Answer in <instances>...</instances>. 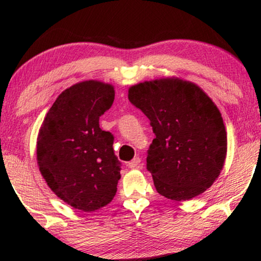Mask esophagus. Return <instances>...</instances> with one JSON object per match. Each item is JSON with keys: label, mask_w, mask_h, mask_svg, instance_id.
<instances>
[{"label": "esophagus", "mask_w": 261, "mask_h": 261, "mask_svg": "<svg viewBox=\"0 0 261 261\" xmlns=\"http://www.w3.org/2000/svg\"><path fill=\"white\" fill-rule=\"evenodd\" d=\"M140 165H141V159L139 158V156H135L132 162L128 163V167H129V169H139Z\"/></svg>", "instance_id": "obj_1"}]
</instances>
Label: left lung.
I'll return each mask as SVG.
<instances>
[{
  "mask_svg": "<svg viewBox=\"0 0 261 261\" xmlns=\"http://www.w3.org/2000/svg\"><path fill=\"white\" fill-rule=\"evenodd\" d=\"M128 98L155 135L146 162L156 191L188 201L212 187L226 159L227 133L209 96L191 82L162 78L130 87Z\"/></svg>",
  "mask_w": 261,
  "mask_h": 261,
  "instance_id": "8db88e82",
  "label": "left lung"
}]
</instances>
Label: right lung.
Here are the masks:
<instances>
[{
    "instance_id": "add662e5",
    "label": "right lung",
    "mask_w": 261,
    "mask_h": 261,
    "mask_svg": "<svg viewBox=\"0 0 261 261\" xmlns=\"http://www.w3.org/2000/svg\"><path fill=\"white\" fill-rule=\"evenodd\" d=\"M114 87L81 82L64 90L39 130L37 160L49 189L82 212L112 202L121 178L114 135L99 128V116L112 107Z\"/></svg>"
}]
</instances>
